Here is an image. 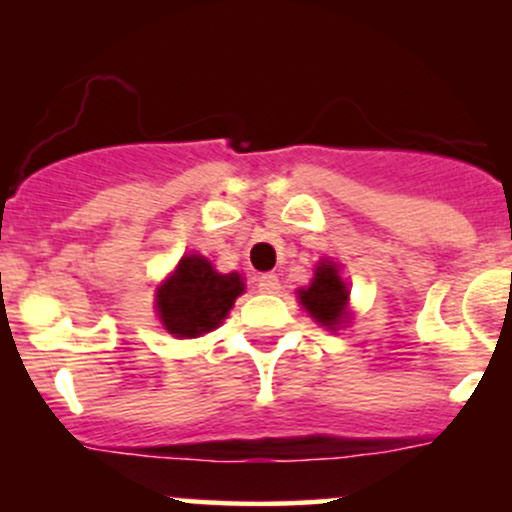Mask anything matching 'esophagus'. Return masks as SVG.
<instances>
[{
  "label": "esophagus",
  "instance_id": "34e87169",
  "mask_svg": "<svg viewBox=\"0 0 512 512\" xmlns=\"http://www.w3.org/2000/svg\"><path fill=\"white\" fill-rule=\"evenodd\" d=\"M257 289L262 293H279L281 284H279V276L276 274H262L260 279H257Z\"/></svg>",
  "mask_w": 512,
  "mask_h": 512
}]
</instances>
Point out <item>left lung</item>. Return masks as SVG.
Here are the masks:
<instances>
[{"label":"left lung","instance_id":"1","mask_svg":"<svg viewBox=\"0 0 512 512\" xmlns=\"http://www.w3.org/2000/svg\"><path fill=\"white\" fill-rule=\"evenodd\" d=\"M298 296H301V305L308 310L310 317H315V322H320L327 330H334L344 322L349 291H346L344 281L339 279L337 267L332 262H320V267L315 269L313 284L298 291Z\"/></svg>","mask_w":512,"mask_h":512}]
</instances>
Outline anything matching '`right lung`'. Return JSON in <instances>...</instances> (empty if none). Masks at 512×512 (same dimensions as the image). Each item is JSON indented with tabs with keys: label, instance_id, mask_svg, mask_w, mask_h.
<instances>
[{
	"label": "right lung",
	"instance_id": "add662e5",
	"mask_svg": "<svg viewBox=\"0 0 512 512\" xmlns=\"http://www.w3.org/2000/svg\"><path fill=\"white\" fill-rule=\"evenodd\" d=\"M243 289L240 274H219L202 255L182 257L175 274L158 289V315L175 337H199L221 325Z\"/></svg>",
	"mask_w": 512,
	"mask_h": 512
}]
</instances>
